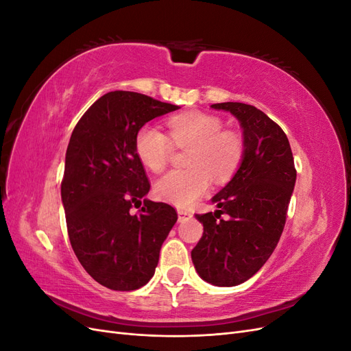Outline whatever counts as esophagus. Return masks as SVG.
I'll use <instances>...</instances> for the list:
<instances>
[{
	"instance_id": "obj_1",
	"label": "esophagus",
	"mask_w": 351,
	"mask_h": 351,
	"mask_svg": "<svg viewBox=\"0 0 351 351\" xmlns=\"http://www.w3.org/2000/svg\"><path fill=\"white\" fill-rule=\"evenodd\" d=\"M177 214H178V219L180 221H183L184 218L193 217V212L192 210H187V209H183V208H178L177 209Z\"/></svg>"
}]
</instances>
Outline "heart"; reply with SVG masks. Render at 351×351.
I'll use <instances>...</instances> for the list:
<instances>
[{
	"instance_id": "b5f03b06",
	"label": "heart",
	"mask_w": 351,
	"mask_h": 351,
	"mask_svg": "<svg viewBox=\"0 0 351 351\" xmlns=\"http://www.w3.org/2000/svg\"><path fill=\"white\" fill-rule=\"evenodd\" d=\"M169 137L176 147H190L186 158L187 169L171 171L158 180L155 195L176 206L187 208L206 193L212 177L227 182L239 169L244 155L240 133L224 130L215 115L200 111L184 112L168 120ZM139 161L154 173H162L173 155V145L165 133L146 124L134 139Z\"/></svg>"
}]
</instances>
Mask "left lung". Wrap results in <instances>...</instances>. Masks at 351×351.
Returning a JSON list of instances; mask_svg holds the SVG:
<instances>
[{
	"label": "left lung",
	"instance_id": "1",
	"mask_svg": "<svg viewBox=\"0 0 351 351\" xmlns=\"http://www.w3.org/2000/svg\"><path fill=\"white\" fill-rule=\"evenodd\" d=\"M240 121L244 155L231 182L212 197L214 214H196L204 236L192 250L197 274L218 287L247 281L269 259L287 219L295 183L293 152L281 127L253 105L221 102ZM227 213L228 220L220 215Z\"/></svg>",
	"mask_w": 351,
	"mask_h": 351
}]
</instances>
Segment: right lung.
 Segmentation results:
<instances>
[{
  "instance_id": "right-lung-1",
  "label": "right lung",
  "mask_w": 351,
  "mask_h": 351,
  "mask_svg": "<svg viewBox=\"0 0 351 351\" xmlns=\"http://www.w3.org/2000/svg\"><path fill=\"white\" fill-rule=\"evenodd\" d=\"M176 110L114 90L93 102L71 133L61 182L69 239L82 267L107 289L132 291L149 281L178 218L171 205L145 199L151 183L134 151L141 127Z\"/></svg>"
}]
</instances>
